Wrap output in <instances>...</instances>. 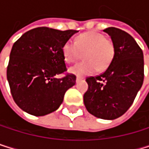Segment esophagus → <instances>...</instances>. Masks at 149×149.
<instances>
[{"mask_svg":"<svg viewBox=\"0 0 149 149\" xmlns=\"http://www.w3.org/2000/svg\"><path fill=\"white\" fill-rule=\"evenodd\" d=\"M81 79H82V78H80V77H79V76H78V77H77V78H76V82H79V81H80V80H81Z\"/></svg>","mask_w":149,"mask_h":149,"instance_id":"esophagus-1","label":"esophagus"}]
</instances>
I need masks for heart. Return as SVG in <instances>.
<instances>
[{"label":"heart","instance_id":"1","mask_svg":"<svg viewBox=\"0 0 149 149\" xmlns=\"http://www.w3.org/2000/svg\"><path fill=\"white\" fill-rule=\"evenodd\" d=\"M114 53L113 40L97 31L80 34L74 42L68 41L62 46V54L67 63L79 61L84 54L85 61L69 70L70 73L80 77L91 75L96 70H106L112 63Z\"/></svg>","mask_w":149,"mask_h":149}]
</instances>
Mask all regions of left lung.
<instances>
[{
    "mask_svg": "<svg viewBox=\"0 0 149 149\" xmlns=\"http://www.w3.org/2000/svg\"><path fill=\"white\" fill-rule=\"evenodd\" d=\"M111 36L115 53L112 63L101 75L88 77L84 104L92 115L114 120L132 104L144 80L143 52L134 38L116 27L104 30Z\"/></svg>",
    "mask_w": 149,
    "mask_h": 149,
    "instance_id": "obj_1",
    "label": "left lung"
}]
</instances>
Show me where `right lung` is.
<instances>
[{"instance_id": "add662e5", "label": "right lung", "mask_w": 149, "mask_h": 149, "mask_svg": "<svg viewBox=\"0 0 149 149\" xmlns=\"http://www.w3.org/2000/svg\"><path fill=\"white\" fill-rule=\"evenodd\" d=\"M77 32L36 27L14 43L7 79L20 109L35 116H44L60 107L65 92L76 83L73 74L56 78L67 70L62 46Z\"/></svg>"}]
</instances>
